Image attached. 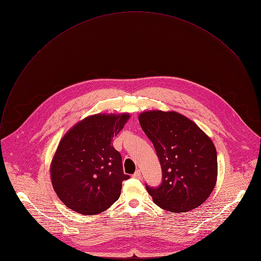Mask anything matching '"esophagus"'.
<instances>
[{"label":"esophagus","mask_w":261,"mask_h":261,"mask_svg":"<svg viewBox=\"0 0 261 261\" xmlns=\"http://www.w3.org/2000/svg\"><path fill=\"white\" fill-rule=\"evenodd\" d=\"M133 177H135V178H140V177H141V172H140V170L137 169V170L134 172Z\"/></svg>","instance_id":"obj_1"}]
</instances>
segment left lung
<instances>
[{
    "mask_svg": "<svg viewBox=\"0 0 261 261\" xmlns=\"http://www.w3.org/2000/svg\"><path fill=\"white\" fill-rule=\"evenodd\" d=\"M162 168L158 187L145 185L154 202L171 213L188 212L204 202L215 188L218 162L214 143L186 117L153 110L139 116Z\"/></svg>",
    "mask_w": 261,
    "mask_h": 261,
    "instance_id": "left-lung-1",
    "label": "left lung"
}]
</instances>
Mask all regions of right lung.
Here are the masks:
<instances>
[{
	"instance_id": "right-lung-1",
	"label": "right lung",
	"mask_w": 261,
	"mask_h": 261,
	"mask_svg": "<svg viewBox=\"0 0 261 261\" xmlns=\"http://www.w3.org/2000/svg\"><path fill=\"white\" fill-rule=\"evenodd\" d=\"M129 115H95L74 126L60 141L51 162L54 189L66 206L96 215L116 202L122 182V156L111 144Z\"/></svg>"
}]
</instances>
